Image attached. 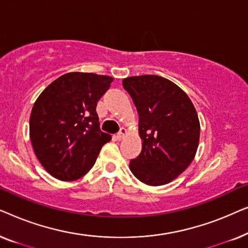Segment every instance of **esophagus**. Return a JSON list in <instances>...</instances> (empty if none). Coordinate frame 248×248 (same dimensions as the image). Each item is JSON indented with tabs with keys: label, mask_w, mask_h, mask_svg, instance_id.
<instances>
[{
	"label": "esophagus",
	"mask_w": 248,
	"mask_h": 248,
	"mask_svg": "<svg viewBox=\"0 0 248 248\" xmlns=\"http://www.w3.org/2000/svg\"><path fill=\"white\" fill-rule=\"evenodd\" d=\"M125 135H126V130H125L124 127H122L121 130H120V132H118L117 135H116L117 140H122V139H123Z\"/></svg>",
	"instance_id": "esophagus-1"
}]
</instances>
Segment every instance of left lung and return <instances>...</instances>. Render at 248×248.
<instances>
[{
    "instance_id": "8db88e82",
    "label": "left lung",
    "mask_w": 248,
    "mask_h": 248,
    "mask_svg": "<svg viewBox=\"0 0 248 248\" xmlns=\"http://www.w3.org/2000/svg\"><path fill=\"white\" fill-rule=\"evenodd\" d=\"M139 114L140 155L130 162L139 181L159 186L182 174L195 157L200 140L198 114L187 94L159 76L123 80Z\"/></svg>"
}]
</instances>
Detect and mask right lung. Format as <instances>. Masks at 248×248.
Returning <instances> with one entry per match:
<instances>
[{
    "label": "right lung",
    "mask_w": 248,
    "mask_h": 248,
    "mask_svg": "<svg viewBox=\"0 0 248 248\" xmlns=\"http://www.w3.org/2000/svg\"><path fill=\"white\" fill-rule=\"evenodd\" d=\"M113 80L94 73H66L37 98L29 121L30 140L53 177L65 182L82 177L111 140L100 131L96 107Z\"/></svg>",
    "instance_id": "add662e5"
}]
</instances>
